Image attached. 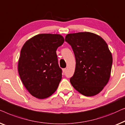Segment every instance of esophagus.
<instances>
[{
    "instance_id": "34e87169",
    "label": "esophagus",
    "mask_w": 125,
    "mask_h": 125,
    "mask_svg": "<svg viewBox=\"0 0 125 125\" xmlns=\"http://www.w3.org/2000/svg\"><path fill=\"white\" fill-rule=\"evenodd\" d=\"M66 68H63V73H66Z\"/></svg>"
}]
</instances>
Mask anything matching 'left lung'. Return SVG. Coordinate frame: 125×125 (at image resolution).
Here are the masks:
<instances>
[{
	"instance_id": "left-lung-1",
	"label": "left lung",
	"mask_w": 125,
	"mask_h": 125,
	"mask_svg": "<svg viewBox=\"0 0 125 125\" xmlns=\"http://www.w3.org/2000/svg\"><path fill=\"white\" fill-rule=\"evenodd\" d=\"M65 41L71 46L76 59L71 85L85 96L99 94L109 82L113 62L106 42L98 35L87 31L67 34Z\"/></svg>"
}]
</instances>
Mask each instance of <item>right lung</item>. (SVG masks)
<instances>
[{"label":"right lung","mask_w":125,"mask_h":125,"mask_svg":"<svg viewBox=\"0 0 125 125\" xmlns=\"http://www.w3.org/2000/svg\"><path fill=\"white\" fill-rule=\"evenodd\" d=\"M64 41L58 34H40L25 42L20 52L18 71L30 94L39 99L52 95L62 79L56 51Z\"/></svg>","instance_id":"1"}]
</instances>
